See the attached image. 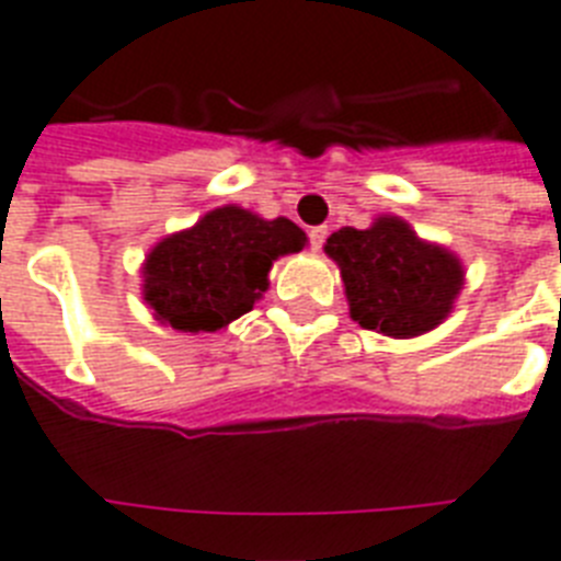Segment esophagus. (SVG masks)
I'll list each match as a JSON object with an SVG mask.
<instances>
[{"label":"esophagus","instance_id":"esophagus-1","mask_svg":"<svg viewBox=\"0 0 561 561\" xmlns=\"http://www.w3.org/2000/svg\"><path fill=\"white\" fill-rule=\"evenodd\" d=\"M325 236H329V229H325V227L308 229V244H311V250H314V253H320V250H323Z\"/></svg>","mask_w":561,"mask_h":561}]
</instances>
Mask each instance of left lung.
<instances>
[{"label": "left lung", "mask_w": 561, "mask_h": 561, "mask_svg": "<svg viewBox=\"0 0 561 561\" xmlns=\"http://www.w3.org/2000/svg\"><path fill=\"white\" fill-rule=\"evenodd\" d=\"M325 253L341 267L352 320L390 337L431 332L460 294L457 255L419 241L399 218H378L369 229H337Z\"/></svg>", "instance_id": "8db88e82"}]
</instances>
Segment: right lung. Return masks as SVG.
Returning a JSON list of instances; mask_svg holds the SVG:
<instances>
[{
    "mask_svg": "<svg viewBox=\"0 0 561 561\" xmlns=\"http://www.w3.org/2000/svg\"><path fill=\"white\" fill-rule=\"evenodd\" d=\"M302 247L306 232L294 220L224 206L153 247L142 271L145 299L157 320L180 332H218L267 290L273 259Z\"/></svg>",
    "mask_w": 561,
    "mask_h": 561,
    "instance_id": "obj_1",
    "label": "right lung"
}]
</instances>
